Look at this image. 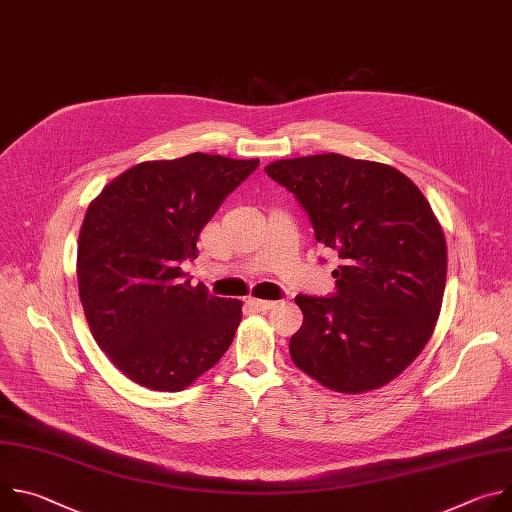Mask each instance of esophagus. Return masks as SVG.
Wrapping results in <instances>:
<instances>
[{"label":"esophagus","instance_id":"34e87169","mask_svg":"<svg viewBox=\"0 0 512 512\" xmlns=\"http://www.w3.org/2000/svg\"><path fill=\"white\" fill-rule=\"evenodd\" d=\"M255 312H267V310H271L273 306H275V302H267V300H249L247 302Z\"/></svg>","mask_w":512,"mask_h":512}]
</instances>
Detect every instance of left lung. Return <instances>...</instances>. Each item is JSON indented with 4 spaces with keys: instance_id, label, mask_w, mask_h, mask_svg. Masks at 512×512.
Returning <instances> with one entry per match:
<instances>
[{
    "instance_id": "obj_1",
    "label": "left lung",
    "mask_w": 512,
    "mask_h": 512,
    "mask_svg": "<svg viewBox=\"0 0 512 512\" xmlns=\"http://www.w3.org/2000/svg\"><path fill=\"white\" fill-rule=\"evenodd\" d=\"M265 172L340 259L332 296H296L304 324L289 340L291 360L340 393L387 385L419 356L442 310L448 251L429 202L399 170L340 154Z\"/></svg>"
}]
</instances>
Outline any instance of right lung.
<instances>
[{
    "label": "right lung",
    "instance_id": "obj_1",
    "mask_svg": "<svg viewBox=\"0 0 512 512\" xmlns=\"http://www.w3.org/2000/svg\"><path fill=\"white\" fill-rule=\"evenodd\" d=\"M257 166L200 152L141 162L91 202L77 253L83 310L137 385L182 391L229 350L243 304L192 287L180 265L196 259L202 227Z\"/></svg>",
    "mask_w": 512,
    "mask_h": 512
}]
</instances>
